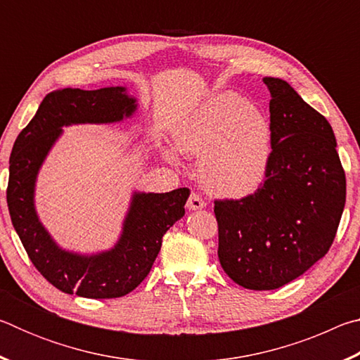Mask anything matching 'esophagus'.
Instances as JSON below:
<instances>
[{
    "label": "esophagus",
    "mask_w": 360,
    "mask_h": 360,
    "mask_svg": "<svg viewBox=\"0 0 360 360\" xmlns=\"http://www.w3.org/2000/svg\"><path fill=\"white\" fill-rule=\"evenodd\" d=\"M206 206V203H205V200L200 197L198 193H192L191 197H188V200H187V208L191 210V211H198V210H203Z\"/></svg>",
    "instance_id": "1"
}]
</instances>
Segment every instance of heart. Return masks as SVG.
I'll use <instances>...</instances> for the list:
<instances>
[{
  "label": "heart",
  "instance_id": "obj_1",
  "mask_svg": "<svg viewBox=\"0 0 360 360\" xmlns=\"http://www.w3.org/2000/svg\"><path fill=\"white\" fill-rule=\"evenodd\" d=\"M271 122L243 96L225 92L206 100L173 130L179 154L198 160L202 184L224 198H243L265 181L271 158ZM179 165L173 149L165 150Z\"/></svg>",
  "mask_w": 360,
  "mask_h": 360
}]
</instances>
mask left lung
Instances as JSON below:
<instances>
[{"mask_svg": "<svg viewBox=\"0 0 360 360\" xmlns=\"http://www.w3.org/2000/svg\"><path fill=\"white\" fill-rule=\"evenodd\" d=\"M264 84L273 130L265 182L245 198L214 203L219 262L251 290L281 288L324 257L346 202L330 124L283 79Z\"/></svg>", "mask_w": 360, "mask_h": 360, "instance_id": "obj_1", "label": "left lung"}]
</instances>
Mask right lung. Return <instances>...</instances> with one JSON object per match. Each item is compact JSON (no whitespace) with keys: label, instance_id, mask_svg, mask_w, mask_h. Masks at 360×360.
Instances as JSON below:
<instances>
[{"label":"right lung","instance_id":"1","mask_svg":"<svg viewBox=\"0 0 360 360\" xmlns=\"http://www.w3.org/2000/svg\"><path fill=\"white\" fill-rule=\"evenodd\" d=\"M138 100L127 87L58 89L47 94L34 117L17 136L9 158L11 221L33 265L65 294L85 298L127 295L148 276L162 238L184 216L191 191L167 193L133 191L122 230L112 248L98 252L70 251L58 245L36 211V181L63 127L106 125L131 119Z\"/></svg>","mask_w":360,"mask_h":360}]
</instances>
